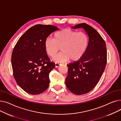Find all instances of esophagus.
<instances>
[{"mask_svg": "<svg viewBox=\"0 0 121 121\" xmlns=\"http://www.w3.org/2000/svg\"><path fill=\"white\" fill-rule=\"evenodd\" d=\"M60 64L59 63H58V62H55V67L56 68H57L59 66H60Z\"/></svg>", "mask_w": 121, "mask_h": 121, "instance_id": "1", "label": "esophagus"}]
</instances>
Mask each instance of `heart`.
<instances>
[{
	"instance_id": "heart-1",
	"label": "heart",
	"mask_w": 121,
	"mask_h": 121,
	"mask_svg": "<svg viewBox=\"0 0 121 121\" xmlns=\"http://www.w3.org/2000/svg\"><path fill=\"white\" fill-rule=\"evenodd\" d=\"M88 46V39L83 32L64 29L54 34L53 39L48 37L44 42L46 52L53 57L60 49L62 52L56 55L54 60L57 62H63L70 59L77 61L83 56Z\"/></svg>"
}]
</instances>
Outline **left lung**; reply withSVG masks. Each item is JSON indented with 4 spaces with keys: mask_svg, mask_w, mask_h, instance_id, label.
<instances>
[{
    "mask_svg": "<svg viewBox=\"0 0 121 121\" xmlns=\"http://www.w3.org/2000/svg\"><path fill=\"white\" fill-rule=\"evenodd\" d=\"M72 28H83L89 36L88 46L83 56L67 65L66 86L73 93L80 95L90 92L98 83L106 67L107 50L103 38L90 25L82 23Z\"/></svg>",
    "mask_w": 121,
    "mask_h": 121,
    "instance_id": "1",
    "label": "left lung"
}]
</instances>
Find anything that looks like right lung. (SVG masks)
I'll return each instance as SVG.
<instances>
[{"label":"right lung","mask_w":121,"mask_h":121,"mask_svg":"<svg viewBox=\"0 0 121 121\" xmlns=\"http://www.w3.org/2000/svg\"><path fill=\"white\" fill-rule=\"evenodd\" d=\"M58 29L52 25H35L20 37L14 48L11 56L14 77L28 94H40L48 87L49 74L55 66L46 52L44 42Z\"/></svg>","instance_id":"add662e5"}]
</instances>
